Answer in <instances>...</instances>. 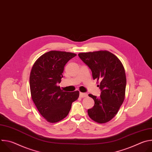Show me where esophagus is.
I'll return each mask as SVG.
<instances>
[{
	"label": "esophagus",
	"instance_id": "obj_1",
	"mask_svg": "<svg viewBox=\"0 0 152 152\" xmlns=\"http://www.w3.org/2000/svg\"><path fill=\"white\" fill-rule=\"evenodd\" d=\"M80 97H82V98H83V97H86L88 96V94L87 93H80Z\"/></svg>",
	"mask_w": 152,
	"mask_h": 152
}]
</instances>
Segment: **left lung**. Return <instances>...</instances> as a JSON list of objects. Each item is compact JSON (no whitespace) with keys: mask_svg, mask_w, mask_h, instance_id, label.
Listing matches in <instances>:
<instances>
[{"mask_svg":"<svg viewBox=\"0 0 152 152\" xmlns=\"http://www.w3.org/2000/svg\"><path fill=\"white\" fill-rule=\"evenodd\" d=\"M78 56L91 69L93 79L100 82L99 97L88 94L94 100L88 110L89 117L99 123H105L117 114L125 97L126 77L120 59L107 50L80 53Z\"/></svg>","mask_w":152,"mask_h":152,"instance_id":"obj_1","label":"left lung"}]
</instances>
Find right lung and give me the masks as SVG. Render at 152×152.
<instances>
[{"label": "right lung", "mask_w": 152, "mask_h": 152, "mask_svg": "<svg viewBox=\"0 0 152 152\" xmlns=\"http://www.w3.org/2000/svg\"><path fill=\"white\" fill-rule=\"evenodd\" d=\"M76 54L52 50L41 55L33 65L29 85L32 99L40 114L48 122H58L69 114L79 91H64L58 86L65 65Z\"/></svg>", "instance_id": "right-lung-1"}]
</instances>
